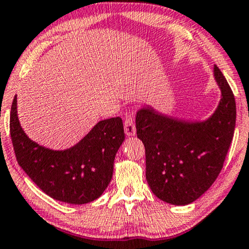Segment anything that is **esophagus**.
I'll use <instances>...</instances> for the list:
<instances>
[{
    "label": "esophagus",
    "mask_w": 249,
    "mask_h": 249,
    "mask_svg": "<svg viewBox=\"0 0 249 249\" xmlns=\"http://www.w3.org/2000/svg\"><path fill=\"white\" fill-rule=\"evenodd\" d=\"M124 130L126 135H134L135 134V125L133 121V115L126 116L124 121Z\"/></svg>",
    "instance_id": "obj_1"
}]
</instances>
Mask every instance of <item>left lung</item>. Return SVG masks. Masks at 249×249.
<instances>
[{
	"label": "left lung",
	"mask_w": 249,
	"mask_h": 249,
	"mask_svg": "<svg viewBox=\"0 0 249 249\" xmlns=\"http://www.w3.org/2000/svg\"><path fill=\"white\" fill-rule=\"evenodd\" d=\"M214 76L222 99L211 118L187 123L147 107L138 111V138L145 150V178L155 196L173 205L198 199L223 167L236 126V100L220 68Z\"/></svg>",
	"instance_id": "left-lung-1"
}]
</instances>
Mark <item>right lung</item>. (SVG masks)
I'll return each instance as SVG.
<instances>
[{
  "instance_id": "right-lung-1",
  "label": "right lung",
  "mask_w": 249,
  "mask_h": 249,
  "mask_svg": "<svg viewBox=\"0 0 249 249\" xmlns=\"http://www.w3.org/2000/svg\"><path fill=\"white\" fill-rule=\"evenodd\" d=\"M10 135L25 173L53 199L74 205L93 201L110 183L116 152L124 141L121 117L99 122L77 144L64 151L32 141L19 124L17 95L10 112Z\"/></svg>"
}]
</instances>
